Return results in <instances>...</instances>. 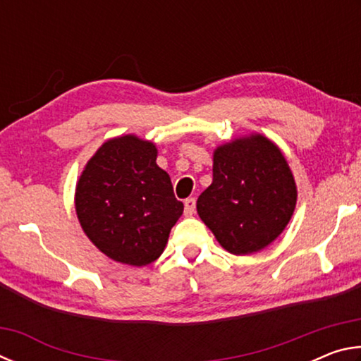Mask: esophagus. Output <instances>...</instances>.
I'll return each instance as SVG.
<instances>
[{
  "instance_id": "1",
  "label": "esophagus",
  "mask_w": 361,
  "mask_h": 361,
  "mask_svg": "<svg viewBox=\"0 0 361 361\" xmlns=\"http://www.w3.org/2000/svg\"><path fill=\"white\" fill-rule=\"evenodd\" d=\"M195 212V199L189 197L185 200V215L186 216H192Z\"/></svg>"
}]
</instances>
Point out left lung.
I'll list each match as a JSON object with an SVG mask.
<instances>
[{"mask_svg": "<svg viewBox=\"0 0 361 361\" xmlns=\"http://www.w3.org/2000/svg\"><path fill=\"white\" fill-rule=\"evenodd\" d=\"M296 183L276 143L259 133L213 152V181L197 213L224 250L252 255L282 234L296 207Z\"/></svg>", "mask_w": 361, "mask_h": 361, "instance_id": "1", "label": "left lung"}]
</instances>
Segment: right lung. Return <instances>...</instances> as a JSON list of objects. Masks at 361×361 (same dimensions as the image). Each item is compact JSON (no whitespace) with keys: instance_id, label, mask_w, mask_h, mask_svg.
I'll list each match as a JSON object with an SVG mask.
<instances>
[{"instance_id":"obj_1","label":"right lung","mask_w":361,"mask_h":361,"mask_svg":"<svg viewBox=\"0 0 361 361\" xmlns=\"http://www.w3.org/2000/svg\"><path fill=\"white\" fill-rule=\"evenodd\" d=\"M148 140H108L85 164L75 194L76 215L90 242L113 261L146 266L167 245L183 213L170 176Z\"/></svg>"}]
</instances>
